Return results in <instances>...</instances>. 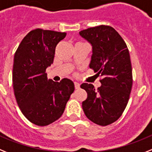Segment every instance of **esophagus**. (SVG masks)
Wrapping results in <instances>:
<instances>
[{"mask_svg":"<svg viewBox=\"0 0 152 152\" xmlns=\"http://www.w3.org/2000/svg\"><path fill=\"white\" fill-rule=\"evenodd\" d=\"M74 85H75V88H76V89H80V84L79 83H77V82H74Z\"/></svg>","mask_w":152,"mask_h":152,"instance_id":"34e87169","label":"esophagus"}]
</instances>
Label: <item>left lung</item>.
I'll return each instance as SVG.
<instances>
[{"instance_id": "obj_1", "label": "left lung", "mask_w": 152, "mask_h": 152, "mask_svg": "<svg viewBox=\"0 0 152 152\" xmlns=\"http://www.w3.org/2000/svg\"><path fill=\"white\" fill-rule=\"evenodd\" d=\"M80 35L92 46L89 67L102 77L97 89L92 84H82L88 95L82 106L90 121L105 126L119 118L129 102L132 86L129 50L122 37L109 26L81 30Z\"/></svg>"}]
</instances>
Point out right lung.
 Instances as JSON below:
<instances>
[{
	"mask_svg": "<svg viewBox=\"0 0 152 152\" xmlns=\"http://www.w3.org/2000/svg\"><path fill=\"white\" fill-rule=\"evenodd\" d=\"M66 33L36 29L26 35L16 51L13 66L14 95L23 115L45 126L60 118L75 89L69 79L48 80L45 72L53 62L55 48Z\"/></svg>",
	"mask_w": 152,
	"mask_h": 152,
	"instance_id": "1",
	"label": "right lung"
}]
</instances>
